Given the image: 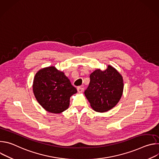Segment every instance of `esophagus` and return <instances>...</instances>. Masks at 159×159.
I'll return each instance as SVG.
<instances>
[{
    "label": "esophagus",
    "instance_id": "esophagus-1",
    "mask_svg": "<svg viewBox=\"0 0 159 159\" xmlns=\"http://www.w3.org/2000/svg\"><path fill=\"white\" fill-rule=\"evenodd\" d=\"M77 91L79 93H81L84 91V88L83 87H79L77 88Z\"/></svg>",
    "mask_w": 159,
    "mask_h": 159
}]
</instances>
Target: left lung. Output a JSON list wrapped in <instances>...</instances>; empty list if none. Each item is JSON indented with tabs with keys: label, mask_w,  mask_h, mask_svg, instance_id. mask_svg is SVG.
Instances as JSON below:
<instances>
[{
	"label": "left lung",
	"mask_w": 159,
	"mask_h": 159,
	"mask_svg": "<svg viewBox=\"0 0 159 159\" xmlns=\"http://www.w3.org/2000/svg\"><path fill=\"white\" fill-rule=\"evenodd\" d=\"M90 79L84 94L94 111L107 112L118 103L124 82L123 76L115 68L108 65L105 70L97 69L90 75Z\"/></svg>",
	"instance_id": "1"
}]
</instances>
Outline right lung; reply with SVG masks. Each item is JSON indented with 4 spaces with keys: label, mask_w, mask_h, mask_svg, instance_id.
<instances>
[{
    "label": "right lung",
    "mask_w": 159,
    "mask_h": 159,
    "mask_svg": "<svg viewBox=\"0 0 159 159\" xmlns=\"http://www.w3.org/2000/svg\"><path fill=\"white\" fill-rule=\"evenodd\" d=\"M33 91L41 107L54 114H60L69 108L70 97L77 93L64 73L54 66L43 68L36 72Z\"/></svg>",
    "instance_id": "1"
}]
</instances>
